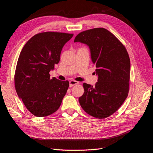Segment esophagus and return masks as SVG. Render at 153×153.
<instances>
[{
	"instance_id": "obj_1",
	"label": "esophagus",
	"mask_w": 153,
	"mask_h": 153,
	"mask_svg": "<svg viewBox=\"0 0 153 153\" xmlns=\"http://www.w3.org/2000/svg\"><path fill=\"white\" fill-rule=\"evenodd\" d=\"M79 84V82L75 81V80H71L69 81V87H73L75 85H77Z\"/></svg>"
}]
</instances>
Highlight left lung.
I'll use <instances>...</instances> for the list:
<instances>
[{
	"instance_id": "8db88e82",
	"label": "left lung",
	"mask_w": 153,
	"mask_h": 153,
	"mask_svg": "<svg viewBox=\"0 0 153 153\" xmlns=\"http://www.w3.org/2000/svg\"><path fill=\"white\" fill-rule=\"evenodd\" d=\"M74 42L87 45L98 76L94 86L83 84L79 103L86 113L105 119L121 107L129 92L130 60L123 43L110 31L94 28L78 34Z\"/></svg>"
}]
</instances>
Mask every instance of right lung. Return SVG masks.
<instances>
[{
  "label": "right lung",
  "instance_id": "1",
  "mask_svg": "<svg viewBox=\"0 0 153 153\" xmlns=\"http://www.w3.org/2000/svg\"><path fill=\"white\" fill-rule=\"evenodd\" d=\"M73 34L45 32L32 36L22 48L15 74L18 97L36 117L59 109L69 83L50 78L49 72L59 63L62 49Z\"/></svg>",
  "mask_w": 153,
  "mask_h": 153
}]
</instances>
